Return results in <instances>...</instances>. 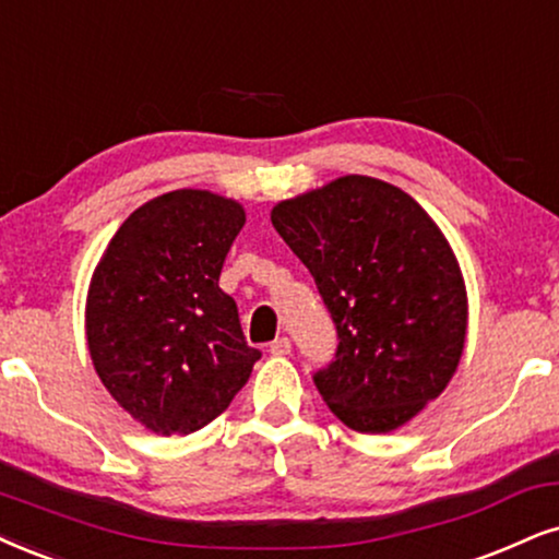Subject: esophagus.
<instances>
[{"mask_svg": "<svg viewBox=\"0 0 559 559\" xmlns=\"http://www.w3.org/2000/svg\"><path fill=\"white\" fill-rule=\"evenodd\" d=\"M290 349H293V344H290V340H287V336H280V340H274L272 344H269V353L277 355V357L290 355Z\"/></svg>", "mask_w": 559, "mask_h": 559, "instance_id": "1", "label": "esophagus"}]
</instances>
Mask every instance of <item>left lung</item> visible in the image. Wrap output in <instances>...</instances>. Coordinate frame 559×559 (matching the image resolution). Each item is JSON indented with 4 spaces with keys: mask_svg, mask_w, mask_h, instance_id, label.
Masks as SVG:
<instances>
[{
    "mask_svg": "<svg viewBox=\"0 0 559 559\" xmlns=\"http://www.w3.org/2000/svg\"><path fill=\"white\" fill-rule=\"evenodd\" d=\"M272 225L336 323V357L313 381L344 425L381 436L443 394L464 355L469 300L456 253L415 199L342 176L274 204Z\"/></svg>",
    "mask_w": 559,
    "mask_h": 559,
    "instance_id": "1",
    "label": "left lung"
}]
</instances>
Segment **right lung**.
I'll return each mask as SVG.
<instances>
[{"instance_id":"obj_1","label":"right lung","mask_w":559,"mask_h":559,"mask_svg":"<svg viewBox=\"0 0 559 559\" xmlns=\"http://www.w3.org/2000/svg\"><path fill=\"white\" fill-rule=\"evenodd\" d=\"M246 225L236 199L178 189L123 219L87 287L95 373L123 412L157 436H189L230 406L251 376L236 300L219 272Z\"/></svg>"}]
</instances>
